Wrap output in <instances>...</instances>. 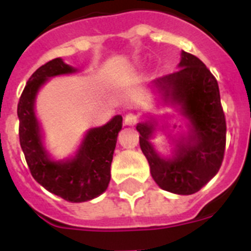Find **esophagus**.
I'll return each instance as SVG.
<instances>
[{"label":"esophagus","instance_id":"esophagus-1","mask_svg":"<svg viewBox=\"0 0 251 251\" xmlns=\"http://www.w3.org/2000/svg\"><path fill=\"white\" fill-rule=\"evenodd\" d=\"M137 123H138V115L134 113H129L124 117V124L128 127H134Z\"/></svg>","mask_w":251,"mask_h":251}]
</instances>
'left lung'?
<instances>
[{
    "label": "left lung",
    "mask_w": 251,
    "mask_h": 251,
    "mask_svg": "<svg viewBox=\"0 0 251 251\" xmlns=\"http://www.w3.org/2000/svg\"><path fill=\"white\" fill-rule=\"evenodd\" d=\"M153 86L158 94L157 106H170L178 113L185 128L174 124V129H181L175 133L167 123L162 124V117L146 115L137 124L141 150L162 190L192 195L217 174L224 158L226 122L219 85L200 59L181 51L177 72L157 79ZM158 130L168 132L173 145L170 155H163L152 145Z\"/></svg>",
    "instance_id": "left-lung-1"
}]
</instances>
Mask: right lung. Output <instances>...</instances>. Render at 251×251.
Returning a JSON list of instances; mask_svg holds the SVG:
<instances>
[{
  "label": "right lung",
  "instance_id": "right-lung-1",
  "mask_svg": "<svg viewBox=\"0 0 251 251\" xmlns=\"http://www.w3.org/2000/svg\"><path fill=\"white\" fill-rule=\"evenodd\" d=\"M79 72L61 57L51 60L31 75L17 106L20 145L31 175L49 192L69 202L93 200L108 188L113 153L123 126L122 115H114L104 126L86 130L73 156L56 159L49 152L45 132L36 115L37 94L52 77Z\"/></svg>",
  "mask_w": 251,
  "mask_h": 251
}]
</instances>
